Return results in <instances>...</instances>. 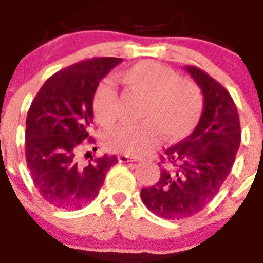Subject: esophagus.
Here are the masks:
<instances>
[{
    "label": "esophagus",
    "mask_w": 263,
    "mask_h": 263,
    "mask_svg": "<svg viewBox=\"0 0 263 263\" xmlns=\"http://www.w3.org/2000/svg\"><path fill=\"white\" fill-rule=\"evenodd\" d=\"M118 160H120L121 163H126V162H137V158H132V157H129V155H126V154H121V155H118Z\"/></svg>",
    "instance_id": "esophagus-1"
}]
</instances>
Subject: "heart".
I'll use <instances>...</instances> for the list:
<instances>
[{
  "mask_svg": "<svg viewBox=\"0 0 263 263\" xmlns=\"http://www.w3.org/2000/svg\"><path fill=\"white\" fill-rule=\"evenodd\" d=\"M134 92L147 97L142 110L143 122L122 125L109 130L105 145L109 150L126 155H145L160 142L179 141L196 129L203 116L204 99L200 88L190 79L179 78L171 67L142 60L121 73ZM97 121L110 126L120 116V99L111 83L104 81L93 96Z\"/></svg>",
  "mask_w": 263,
  "mask_h": 263,
  "instance_id": "heart-1",
  "label": "heart"
}]
</instances>
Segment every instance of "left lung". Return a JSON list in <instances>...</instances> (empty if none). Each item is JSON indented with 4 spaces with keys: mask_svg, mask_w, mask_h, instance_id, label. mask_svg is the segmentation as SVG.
<instances>
[{
    "mask_svg": "<svg viewBox=\"0 0 263 263\" xmlns=\"http://www.w3.org/2000/svg\"><path fill=\"white\" fill-rule=\"evenodd\" d=\"M204 96L201 120L192 134L160 155L157 184L141 190L148 210L167 220L191 217L217 195L231 173L241 143L236 104L217 80L197 67H185Z\"/></svg>",
    "mask_w": 263,
    "mask_h": 263,
    "instance_id": "obj_1",
    "label": "left lung"
}]
</instances>
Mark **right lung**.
<instances>
[{
	"mask_svg": "<svg viewBox=\"0 0 263 263\" xmlns=\"http://www.w3.org/2000/svg\"><path fill=\"white\" fill-rule=\"evenodd\" d=\"M120 58L83 60L53 73L39 89L26 118L27 168L41 196L63 210H80L95 200L116 155L81 159L93 121V96L100 80Z\"/></svg>",
	"mask_w": 263,
	"mask_h": 263,
	"instance_id": "1",
	"label": "right lung"
}]
</instances>
